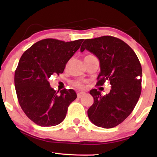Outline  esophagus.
Wrapping results in <instances>:
<instances>
[{
    "instance_id": "1",
    "label": "esophagus",
    "mask_w": 157,
    "mask_h": 157,
    "mask_svg": "<svg viewBox=\"0 0 157 157\" xmlns=\"http://www.w3.org/2000/svg\"><path fill=\"white\" fill-rule=\"evenodd\" d=\"M84 95H85V93L84 92H79V93H78V98H82V96H83Z\"/></svg>"
}]
</instances>
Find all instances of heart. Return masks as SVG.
<instances>
[{"label":"heart","instance_id":"obj_1","mask_svg":"<svg viewBox=\"0 0 157 157\" xmlns=\"http://www.w3.org/2000/svg\"><path fill=\"white\" fill-rule=\"evenodd\" d=\"M89 56V55H88ZM87 57V56H86ZM73 85L75 86L76 88H78V89H82L84 87V85L83 83H82V82H79V81H75L73 82Z\"/></svg>","mask_w":157,"mask_h":157}]
</instances>
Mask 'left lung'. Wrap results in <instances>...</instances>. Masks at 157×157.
Wrapping results in <instances>:
<instances>
[{
    "mask_svg": "<svg viewBox=\"0 0 157 157\" xmlns=\"http://www.w3.org/2000/svg\"><path fill=\"white\" fill-rule=\"evenodd\" d=\"M87 50L98 57L100 73L97 85L110 82L111 89L102 95L97 89L90 91L94 102L87 111L89 118L98 127L112 128L129 116L141 93L142 68L131 48L111 36L85 39L80 51Z\"/></svg>",
    "mask_w": 157,
    "mask_h": 157,
    "instance_id": "1",
    "label": "left lung"
}]
</instances>
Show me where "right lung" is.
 I'll list each match as a JSON object with an SVG mask.
<instances>
[{
	"label": "right lung",
	"instance_id": "1",
	"mask_svg": "<svg viewBox=\"0 0 157 157\" xmlns=\"http://www.w3.org/2000/svg\"><path fill=\"white\" fill-rule=\"evenodd\" d=\"M84 39L64 42L46 39L33 44L23 53L14 75L18 102L25 115L41 127L55 126L64 120L68 107L77 98L73 89L57 92L48 79L62 73L68 60Z\"/></svg>",
	"mask_w": 157,
	"mask_h": 157
}]
</instances>
